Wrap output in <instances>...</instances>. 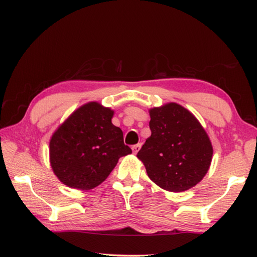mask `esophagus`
I'll use <instances>...</instances> for the list:
<instances>
[{
    "label": "esophagus",
    "mask_w": 257,
    "mask_h": 257,
    "mask_svg": "<svg viewBox=\"0 0 257 257\" xmlns=\"http://www.w3.org/2000/svg\"><path fill=\"white\" fill-rule=\"evenodd\" d=\"M140 148H141V145H140V144H137V145H135V146L132 147L133 152H134L135 155H137V152L140 150Z\"/></svg>",
    "instance_id": "obj_1"
}]
</instances>
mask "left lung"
I'll use <instances>...</instances> for the list:
<instances>
[{
  "mask_svg": "<svg viewBox=\"0 0 257 257\" xmlns=\"http://www.w3.org/2000/svg\"><path fill=\"white\" fill-rule=\"evenodd\" d=\"M151 136L138 152L148 177L160 188L182 192L209 170L213 148L209 136L188 109L169 102L149 110Z\"/></svg>",
  "mask_w": 257,
  "mask_h": 257,
  "instance_id": "obj_1",
  "label": "left lung"
}]
</instances>
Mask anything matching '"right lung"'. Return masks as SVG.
<instances>
[{
	"instance_id": "add662e5",
	"label": "right lung",
	"mask_w": 257,
	"mask_h": 257,
	"mask_svg": "<svg viewBox=\"0 0 257 257\" xmlns=\"http://www.w3.org/2000/svg\"><path fill=\"white\" fill-rule=\"evenodd\" d=\"M113 110L99 102L85 103L53 134L50 161L55 176L65 185L94 189L105 181L120 157L132 154L123 134L113 125Z\"/></svg>"
}]
</instances>
